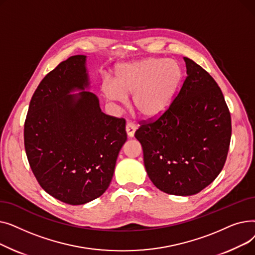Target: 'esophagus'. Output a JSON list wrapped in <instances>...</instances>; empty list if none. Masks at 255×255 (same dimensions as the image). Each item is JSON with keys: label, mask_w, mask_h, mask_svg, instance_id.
Returning a JSON list of instances; mask_svg holds the SVG:
<instances>
[{"label": "esophagus", "mask_w": 255, "mask_h": 255, "mask_svg": "<svg viewBox=\"0 0 255 255\" xmlns=\"http://www.w3.org/2000/svg\"><path fill=\"white\" fill-rule=\"evenodd\" d=\"M136 131V125L133 124L131 122H128L126 124V132H127V135L129 137H133L134 136V133Z\"/></svg>", "instance_id": "esophagus-1"}]
</instances>
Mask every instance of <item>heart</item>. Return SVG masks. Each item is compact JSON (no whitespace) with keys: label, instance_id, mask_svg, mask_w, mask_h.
<instances>
[{"label":"heart","instance_id":"1","mask_svg":"<svg viewBox=\"0 0 255 255\" xmlns=\"http://www.w3.org/2000/svg\"><path fill=\"white\" fill-rule=\"evenodd\" d=\"M181 79L178 62L149 58L118 67L113 83L102 85V94L116 102H124L132 95V105L137 113L151 118L167 110Z\"/></svg>","mask_w":255,"mask_h":255}]
</instances>
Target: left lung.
<instances>
[{
	"label": "left lung",
	"instance_id": "left-lung-1",
	"mask_svg": "<svg viewBox=\"0 0 255 255\" xmlns=\"http://www.w3.org/2000/svg\"><path fill=\"white\" fill-rule=\"evenodd\" d=\"M187 77L167 110L142 121L135 132L146 173L168 194L202 191L222 170L232 136V119L214 78L184 58Z\"/></svg>",
	"mask_w": 255,
	"mask_h": 255
}]
</instances>
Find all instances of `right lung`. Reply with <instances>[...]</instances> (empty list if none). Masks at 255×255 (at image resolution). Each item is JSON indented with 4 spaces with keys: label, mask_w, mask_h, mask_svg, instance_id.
Wrapping results in <instances>:
<instances>
[{
    "label": "right lung",
    "mask_w": 255,
    "mask_h": 255,
    "mask_svg": "<svg viewBox=\"0 0 255 255\" xmlns=\"http://www.w3.org/2000/svg\"><path fill=\"white\" fill-rule=\"evenodd\" d=\"M87 57L60 63L39 84L24 122V149L40 186L68 205L101 196L127 140L125 120L101 112L90 86ZM83 90L70 94L73 90Z\"/></svg>",
    "instance_id": "1"
}]
</instances>
